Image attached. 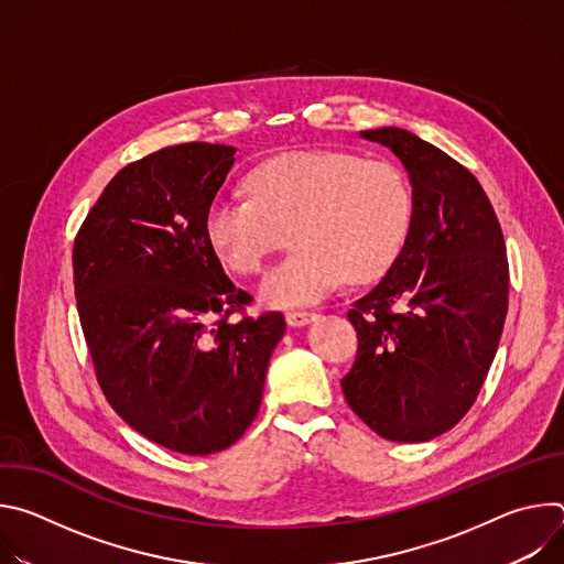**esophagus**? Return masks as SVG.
Segmentation results:
<instances>
[{"label": "esophagus", "instance_id": "esophagus-1", "mask_svg": "<svg viewBox=\"0 0 564 564\" xmlns=\"http://www.w3.org/2000/svg\"><path fill=\"white\" fill-rule=\"evenodd\" d=\"M285 321L290 328H303L310 324V321H314V314L312 312H288Z\"/></svg>", "mask_w": 564, "mask_h": 564}]
</instances>
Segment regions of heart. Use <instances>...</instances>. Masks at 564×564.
Here are the masks:
<instances>
[{
  "mask_svg": "<svg viewBox=\"0 0 564 564\" xmlns=\"http://www.w3.org/2000/svg\"><path fill=\"white\" fill-rule=\"evenodd\" d=\"M252 198L216 196L205 214L214 254L236 274H257L294 234L296 252L265 274L263 303L299 307L346 279H381L406 246L411 185L386 160L348 151H290L252 170Z\"/></svg>",
  "mask_w": 564,
  "mask_h": 564,
  "instance_id": "heart-1",
  "label": "heart"
}]
</instances>
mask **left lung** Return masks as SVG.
Segmentation results:
<instances>
[{"mask_svg":"<svg viewBox=\"0 0 564 564\" xmlns=\"http://www.w3.org/2000/svg\"><path fill=\"white\" fill-rule=\"evenodd\" d=\"M406 167V246L348 312L359 348L341 379L348 406L390 442L453 429L494 364L509 305V261L491 200L457 160L397 127L361 131Z\"/></svg>","mask_w":564,"mask_h":564,"instance_id":"obj_1","label":"left lung"}]
</instances>
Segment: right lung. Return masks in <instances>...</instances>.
<instances>
[{
    "instance_id": "right-lung-1",
    "label": "right lung",
    "mask_w": 564,
    "mask_h": 564,
    "mask_svg": "<svg viewBox=\"0 0 564 564\" xmlns=\"http://www.w3.org/2000/svg\"><path fill=\"white\" fill-rule=\"evenodd\" d=\"M234 147L185 142L120 170L79 227L73 283L98 383L140 435L183 455L231 446L254 422L281 312L243 316L205 236Z\"/></svg>"
}]
</instances>
